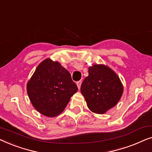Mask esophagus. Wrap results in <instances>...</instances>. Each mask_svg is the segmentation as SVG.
<instances>
[{"instance_id": "34e87169", "label": "esophagus", "mask_w": 152, "mask_h": 152, "mask_svg": "<svg viewBox=\"0 0 152 152\" xmlns=\"http://www.w3.org/2000/svg\"><path fill=\"white\" fill-rule=\"evenodd\" d=\"M82 81L81 80H80V81H78V82H77V87H78V88L80 89V87H81V85H82Z\"/></svg>"}]
</instances>
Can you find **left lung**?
<instances>
[{
    "instance_id": "8db88e82",
    "label": "left lung",
    "mask_w": 152,
    "mask_h": 152,
    "mask_svg": "<svg viewBox=\"0 0 152 152\" xmlns=\"http://www.w3.org/2000/svg\"><path fill=\"white\" fill-rule=\"evenodd\" d=\"M123 92L119 77L107 66L93 65L83 81L81 93L91 111L103 114L115 107Z\"/></svg>"
}]
</instances>
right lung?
<instances>
[{"label":"right lung","mask_w":152,"mask_h":152,"mask_svg":"<svg viewBox=\"0 0 152 152\" xmlns=\"http://www.w3.org/2000/svg\"><path fill=\"white\" fill-rule=\"evenodd\" d=\"M77 90L70 72L50 59L39 64L27 84L33 107L48 117L59 115Z\"/></svg>","instance_id":"right-lung-1"}]
</instances>
